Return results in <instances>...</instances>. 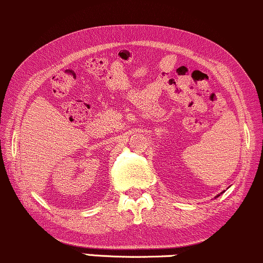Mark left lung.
Listing matches in <instances>:
<instances>
[{"label":"left lung","mask_w":263,"mask_h":263,"mask_svg":"<svg viewBox=\"0 0 263 263\" xmlns=\"http://www.w3.org/2000/svg\"><path fill=\"white\" fill-rule=\"evenodd\" d=\"M223 193H225V191H222V193H220V194H219V195H217V196H216V197H219V196H220V195H221V194H223Z\"/></svg>","instance_id":"8db88e82"}]
</instances>
